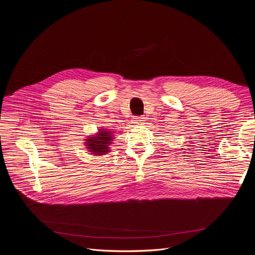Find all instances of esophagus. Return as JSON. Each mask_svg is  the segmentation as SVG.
Segmentation results:
<instances>
[{
	"instance_id": "esophagus-1",
	"label": "esophagus",
	"mask_w": 255,
	"mask_h": 255,
	"mask_svg": "<svg viewBox=\"0 0 255 255\" xmlns=\"http://www.w3.org/2000/svg\"><path fill=\"white\" fill-rule=\"evenodd\" d=\"M134 121H135V124L141 125V124H143V122L145 121V117H143V116H137V117L134 118Z\"/></svg>"
}]
</instances>
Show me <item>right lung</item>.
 <instances>
[{"mask_svg":"<svg viewBox=\"0 0 255 255\" xmlns=\"http://www.w3.org/2000/svg\"><path fill=\"white\" fill-rule=\"evenodd\" d=\"M99 131L96 135L89 136L86 140V148L92 152L94 156H101L105 155L107 152H110V145L112 144V141L114 139V135L111 130L107 129H98Z\"/></svg>","mask_w":255,"mask_h":255,"instance_id":"obj_1","label":"right lung"}]
</instances>
